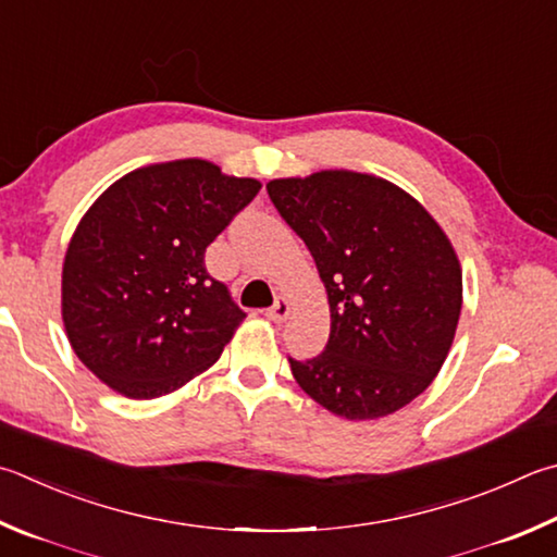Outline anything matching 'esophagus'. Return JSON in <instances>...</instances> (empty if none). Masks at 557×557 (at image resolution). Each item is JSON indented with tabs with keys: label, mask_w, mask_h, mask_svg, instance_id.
I'll use <instances>...</instances> for the list:
<instances>
[{
	"label": "esophagus",
	"mask_w": 557,
	"mask_h": 557,
	"mask_svg": "<svg viewBox=\"0 0 557 557\" xmlns=\"http://www.w3.org/2000/svg\"><path fill=\"white\" fill-rule=\"evenodd\" d=\"M265 317H268L270 321L282 323V321H285V319L289 317V301H287L285 297H277L275 305H272V307L265 311Z\"/></svg>",
	"instance_id": "1"
}]
</instances>
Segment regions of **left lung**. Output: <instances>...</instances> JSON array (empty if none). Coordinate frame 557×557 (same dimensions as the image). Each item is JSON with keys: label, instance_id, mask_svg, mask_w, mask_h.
<instances>
[{"label": "left lung", "instance_id": "left-lung-1", "mask_svg": "<svg viewBox=\"0 0 557 557\" xmlns=\"http://www.w3.org/2000/svg\"><path fill=\"white\" fill-rule=\"evenodd\" d=\"M270 201L305 240L331 307L319 356H289L313 401L350 421L380 419L419 397L446 360L462 305L450 240L392 182L323 170L272 180Z\"/></svg>", "mask_w": 557, "mask_h": 557}]
</instances>
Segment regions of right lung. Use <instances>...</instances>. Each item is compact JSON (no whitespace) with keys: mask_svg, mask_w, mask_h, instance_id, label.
<instances>
[{"mask_svg":"<svg viewBox=\"0 0 557 557\" xmlns=\"http://www.w3.org/2000/svg\"><path fill=\"white\" fill-rule=\"evenodd\" d=\"M260 191L207 160L140 168L70 240L63 321L77 358L131 399L175 392L219 360L246 311L207 272V246Z\"/></svg>","mask_w":557,"mask_h":557,"instance_id":"add662e5","label":"right lung"}]
</instances>
